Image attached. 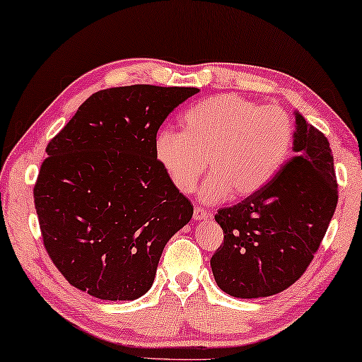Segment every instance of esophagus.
Segmentation results:
<instances>
[{
  "mask_svg": "<svg viewBox=\"0 0 362 362\" xmlns=\"http://www.w3.org/2000/svg\"><path fill=\"white\" fill-rule=\"evenodd\" d=\"M206 218H211V213L209 210L202 209V206H195V209H194V220H206Z\"/></svg>",
  "mask_w": 362,
  "mask_h": 362,
  "instance_id": "obj_1",
  "label": "esophagus"
}]
</instances>
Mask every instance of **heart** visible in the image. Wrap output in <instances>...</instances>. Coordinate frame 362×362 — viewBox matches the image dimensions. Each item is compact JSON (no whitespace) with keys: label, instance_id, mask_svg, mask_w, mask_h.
<instances>
[{"label":"heart","instance_id":"b5f03b06","mask_svg":"<svg viewBox=\"0 0 362 362\" xmlns=\"http://www.w3.org/2000/svg\"><path fill=\"white\" fill-rule=\"evenodd\" d=\"M182 132L163 128L153 152L177 191L189 194L206 170L200 187L204 202H221L230 194L250 197L284 167L295 127L279 105H259L228 93L204 99L185 112Z\"/></svg>","mask_w":362,"mask_h":362}]
</instances>
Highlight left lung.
<instances>
[{
  "mask_svg": "<svg viewBox=\"0 0 362 362\" xmlns=\"http://www.w3.org/2000/svg\"><path fill=\"white\" fill-rule=\"evenodd\" d=\"M295 120V156L262 191L215 215L224 240L210 264L230 297H269L297 282L334 216L339 191L329 141L300 114Z\"/></svg>",
  "mask_w": 362,
  "mask_h": 362,
  "instance_id": "1",
  "label": "left lung"
}]
</instances>
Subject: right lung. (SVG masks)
<instances>
[{"label":"right lung","mask_w":362,"mask_h":362,"mask_svg":"<svg viewBox=\"0 0 362 362\" xmlns=\"http://www.w3.org/2000/svg\"><path fill=\"white\" fill-rule=\"evenodd\" d=\"M199 88L132 85L94 93L46 146L33 187L47 255L100 300L151 288L171 235L194 206L153 152L165 118Z\"/></svg>","instance_id":"1"}]
</instances>
